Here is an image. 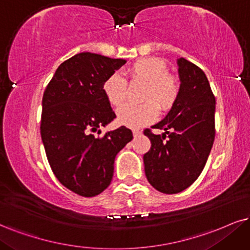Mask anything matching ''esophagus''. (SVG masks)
Returning a JSON list of instances; mask_svg holds the SVG:
<instances>
[{
  "instance_id": "1",
  "label": "esophagus",
  "mask_w": 250,
  "mask_h": 250,
  "mask_svg": "<svg viewBox=\"0 0 250 250\" xmlns=\"http://www.w3.org/2000/svg\"><path fill=\"white\" fill-rule=\"evenodd\" d=\"M132 132H133V135H134V138H137V137H140V135H141V131L138 130V128H133V130H132Z\"/></svg>"
}]
</instances>
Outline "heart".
Returning <instances> with one entry per match:
<instances>
[{
  "label": "heart",
  "mask_w": 250,
  "mask_h": 250,
  "mask_svg": "<svg viewBox=\"0 0 250 250\" xmlns=\"http://www.w3.org/2000/svg\"><path fill=\"white\" fill-rule=\"evenodd\" d=\"M131 83H144L141 100L143 104H125L127 98V82L120 74H112L103 83L106 100L113 106H120L117 118L120 124L130 127H140L153 122L160 110L168 111L176 102L180 94V82L168 72V66L159 58H145L132 63L127 68Z\"/></svg>",
  "instance_id": "1"
}]
</instances>
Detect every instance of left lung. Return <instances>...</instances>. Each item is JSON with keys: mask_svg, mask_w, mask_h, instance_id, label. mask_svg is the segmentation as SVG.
Segmentation results:
<instances>
[{"mask_svg": "<svg viewBox=\"0 0 250 250\" xmlns=\"http://www.w3.org/2000/svg\"><path fill=\"white\" fill-rule=\"evenodd\" d=\"M180 94L166 118L149 128L150 149L144 155L150 186L163 193H178L195 182L204 169L215 137V97L205 73L184 58L177 60Z\"/></svg>", "mask_w": 250, "mask_h": 250, "instance_id": "left-lung-1", "label": "left lung"}]
</instances>
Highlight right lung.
Returning a JSON list of instances; mask_svg holds the SVG:
<instances>
[{"instance_id": "obj_1", "label": "right lung", "mask_w": 250, "mask_h": 250, "mask_svg": "<svg viewBox=\"0 0 250 250\" xmlns=\"http://www.w3.org/2000/svg\"><path fill=\"white\" fill-rule=\"evenodd\" d=\"M126 61L83 52L55 70L42 96L40 134L58 181L73 192L94 197L110 186L115 158L133 138L120 126L100 134L116 118L103 83Z\"/></svg>"}]
</instances>
